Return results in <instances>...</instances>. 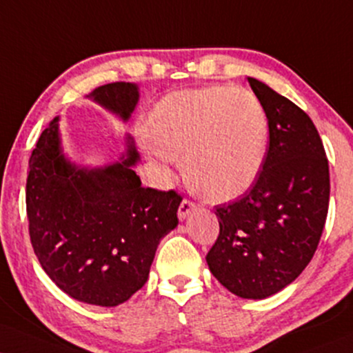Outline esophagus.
<instances>
[{
  "label": "esophagus",
  "instance_id": "34e87169",
  "mask_svg": "<svg viewBox=\"0 0 353 353\" xmlns=\"http://www.w3.org/2000/svg\"><path fill=\"white\" fill-rule=\"evenodd\" d=\"M195 209H197V205H195L194 202H190V201H188V199H184V201L181 202L177 214H179V219H185V217H189V215L192 214Z\"/></svg>",
  "mask_w": 353,
  "mask_h": 353
}]
</instances>
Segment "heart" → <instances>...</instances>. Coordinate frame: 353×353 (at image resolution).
<instances>
[{
    "mask_svg": "<svg viewBox=\"0 0 353 353\" xmlns=\"http://www.w3.org/2000/svg\"><path fill=\"white\" fill-rule=\"evenodd\" d=\"M268 118L246 88L225 85L168 95L146 120L150 154L165 181L184 156L185 172L209 201H235L256 184L268 148Z\"/></svg>",
    "mask_w": 353,
    "mask_h": 353,
    "instance_id": "1",
    "label": "heart"
}]
</instances>
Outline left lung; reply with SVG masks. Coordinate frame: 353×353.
<instances>
[{"label":"left lung","instance_id":"left-lung-1","mask_svg":"<svg viewBox=\"0 0 353 353\" xmlns=\"http://www.w3.org/2000/svg\"><path fill=\"white\" fill-rule=\"evenodd\" d=\"M248 83L268 118L270 146L256 184L215 207L220 232L207 265L222 286L265 299L312 260L329 209V161L311 118L260 80Z\"/></svg>","mask_w":353,"mask_h":353}]
</instances>
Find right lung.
<instances>
[{"instance_id":"right-lung-1","label":"right lung","mask_w":353,"mask_h":353,"mask_svg":"<svg viewBox=\"0 0 353 353\" xmlns=\"http://www.w3.org/2000/svg\"><path fill=\"white\" fill-rule=\"evenodd\" d=\"M128 120L138 103L134 83L101 85L87 95ZM120 163L79 168L65 159L59 118L42 131L29 158V236L42 270L70 298L113 307L148 281L161 239L179 223L176 190L143 188L128 136Z\"/></svg>"}]
</instances>
